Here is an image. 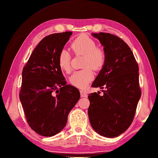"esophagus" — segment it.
I'll use <instances>...</instances> for the list:
<instances>
[{"mask_svg":"<svg viewBox=\"0 0 158 158\" xmlns=\"http://www.w3.org/2000/svg\"><path fill=\"white\" fill-rule=\"evenodd\" d=\"M80 94H81V97H87V96H88V94H87L86 92L83 91V90H80Z\"/></svg>","mask_w":158,"mask_h":158,"instance_id":"obj_1","label":"esophagus"}]
</instances>
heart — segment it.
<instances>
[{"mask_svg":"<svg viewBox=\"0 0 158 158\" xmlns=\"http://www.w3.org/2000/svg\"><path fill=\"white\" fill-rule=\"evenodd\" d=\"M70 49L76 55L84 56L83 67L85 69L75 71L70 78L71 85L78 88H85L94 77L92 68L95 70L101 69L106 60L105 49L96 46L92 38L86 35H81L74 40L70 44ZM58 64L62 70L69 72L70 70V56L68 51L64 49L58 56Z\"/></svg>","mask_w":158,"mask_h":158,"instance_id":"obj_1","label":"heart"}]
</instances>
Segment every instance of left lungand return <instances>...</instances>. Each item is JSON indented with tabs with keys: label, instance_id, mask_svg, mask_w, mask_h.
<instances>
[{
	"label": "left lung",
	"instance_id": "8db88e82",
	"mask_svg": "<svg viewBox=\"0 0 158 158\" xmlns=\"http://www.w3.org/2000/svg\"><path fill=\"white\" fill-rule=\"evenodd\" d=\"M104 46L106 60L93 88H105L89 94L88 116L100 135L118 136L131 125L141 96L139 65L127 43L110 33H92Z\"/></svg>",
	"mask_w": 158,
	"mask_h": 158
}]
</instances>
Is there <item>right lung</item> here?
Here are the masks:
<instances>
[{"label": "right lung", "mask_w": 158, "mask_h": 158, "mask_svg": "<svg viewBox=\"0 0 158 158\" xmlns=\"http://www.w3.org/2000/svg\"><path fill=\"white\" fill-rule=\"evenodd\" d=\"M72 34L54 33L43 38L22 70L20 101L29 126L43 136L63 130L80 98L78 89L66 85L58 64L60 53Z\"/></svg>", "instance_id": "1"}]
</instances>
